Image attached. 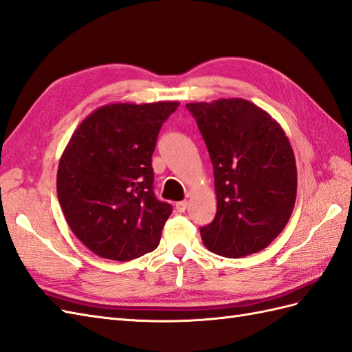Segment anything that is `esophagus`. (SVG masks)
I'll list each match as a JSON object with an SVG mask.
<instances>
[{
  "label": "esophagus",
  "mask_w": 352,
  "mask_h": 352,
  "mask_svg": "<svg viewBox=\"0 0 352 352\" xmlns=\"http://www.w3.org/2000/svg\"><path fill=\"white\" fill-rule=\"evenodd\" d=\"M175 208H177V211H179V212H184L186 208H187V201H179V202H177V204H175Z\"/></svg>",
  "instance_id": "esophagus-1"
}]
</instances>
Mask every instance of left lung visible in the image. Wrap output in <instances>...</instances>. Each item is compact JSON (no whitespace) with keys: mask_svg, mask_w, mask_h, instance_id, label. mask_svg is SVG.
<instances>
[{"mask_svg":"<svg viewBox=\"0 0 352 352\" xmlns=\"http://www.w3.org/2000/svg\"><path fill=\"white\" fill-rule=\"evenodd\" d=\"M214 166L217 214L201 228L204 245L239 258L265 250L290 220L296 159L284 129L242 98L188 102Z\"/></svg>","mask_w":352,"mask_h":352,"instance_id":"left-lung-1","label":"left lung"}]
</instances>
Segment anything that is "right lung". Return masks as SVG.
<instances>
[{"label": "right lung", "mask_w": 352, "mask_h": 352, "mask_svg": "<svg viewBox=\"0 0 352 352\" xmlns=\"http://www.w3.org/2000/svg\"><path fill=\"white\" fill-rule=\"evenodd\" d=\"M178 101L96 108L62 153L56 190L69 229L96 256L128 262L159 245L173 206L153 192L151 156Z\"/></svg>", "instance_id": "obj_1"}]
</instances>
